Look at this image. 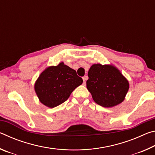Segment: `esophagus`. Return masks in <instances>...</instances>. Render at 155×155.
I'll return each instance as SVG.
<instances>
[{
	"label": "esophagus",
	"mask_w": 155,
	"mask_h": 155,
	"mask_svg": "<svg viewBox=\"0 0 155 155\" xmlns=\"http://www.w3.org/2000/svg\"><path fill=\"white\" fill-rule=\"evenodd\" d=\"M87 76H85V77H83V85H85L86 84V81L87 79Z\"/></svg>",
	"instance_id": "1"
}]
</instances>
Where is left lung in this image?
Here are the masks:
<instances>
[{"label": "left lung", "mask_w": 155, "mask_h": 155, "mask_svg": "<svg viewBox=\"0 0 155 155\" xmlns=\"http://www.w3.org/2000/svg\"><path fill=\"white\" fill-rule=\"evenodd\" d=\"M87 88L99 105L112 107L124 101L129 88L126 78L113 65L94 64L88 72Z\"/></svg>", "instance_id": "left-lung-1"}]
</instances>
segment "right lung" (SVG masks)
Here are the masks:
<instances>
[{"label":"right lung","mask_w":155,"mask_h":155,"mask_svg":"<svg viewBox=\"0 0 155 155\" xmlns=\"http://www.w3.org/2000/svg\"><path fill=\"white\" fill-rule=\"evenodd\" d=\"M82 83L77 72L61 62L41 72L35 84V90L41 103L53 108L66 101Z\"/></svg>","instance_id":"obj_1"}]
</instances>
